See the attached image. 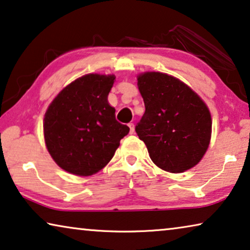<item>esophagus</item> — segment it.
<instances>
[{"mask_svg":"<svg viewBox=\"0 0 250 250\" xmlns=\"http://www.w3.org/2000/svg\"><path fill=\"white\" fill-rule=\"evenodd\" d=\"M129 128H130V135H133L135 133V125L133 124H129Z\"/></svg>","mask_w":250,"mask_h":250,"instance_id":"34e87169","label":"esophagus"}]
</instances>
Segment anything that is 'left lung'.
Here are the masks:
<instances>
[{"label": "left lung", "mask_w": 250, "mask_h": 250, "mask_svg": "<svg viewBox=\"0 0 250 250\" xmlns=\"http://www.w3.org/2000/svg\"><path fill=\"white\" fill-rule=\"evenodd\" d=\"M145 113L136 132L151 161L169 173L194 167L206 154L212 120L207 104L178 78L159 72L138 76Z\"/></svg>", "instance_id": "obj_1"}]
</instances>
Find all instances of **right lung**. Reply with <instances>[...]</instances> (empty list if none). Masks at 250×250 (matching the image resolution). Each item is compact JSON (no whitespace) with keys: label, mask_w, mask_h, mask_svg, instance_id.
I'll list each match as a JSON object with an SVG mask.
<instances>
[{"label":"right lung","mask_w":250,"mask_h":250,"mask_svg":"<svg viewBox=\"0 0 250 250\" xmlns=\"http://www.w3.org/2000/svg\"><path fill=\"white\" fill-rule=\"evenodd\" d=\"M114 75L87 74L62 88L46 111L44 143L56 164L77 176L98 173L112 159L129 126L107 102Z\"/></svg>","instance_id":"add662e5"}]
</instances>
